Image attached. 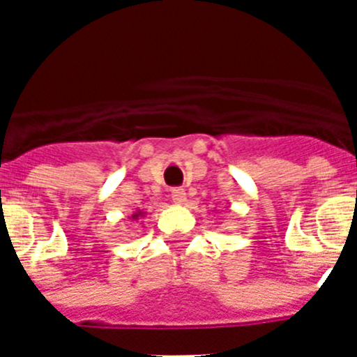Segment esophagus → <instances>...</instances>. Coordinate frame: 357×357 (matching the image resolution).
<instances>
[{"label": "esophagus", "mask_w": 357, "mask_h": 357, "mask_svg": "<svg viewBox=\"0 0 357 357\" xmlns=\"http://www.w3.org/2000/svg\"><path fill=\"white\" fill-rule=\"evenodd\" d=\"M185 191L184 189H181V188H175V189H172V200L175 202L176 206H182V204H184L185 202Z\"/></svg>", "instance_id": "34e87169"}]
</instances>
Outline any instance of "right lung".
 <instances>
[{"label": "right lung", "mask_w": 357, "mask_h": 357, "mask_svg": "<svg viewBox=\"0 0 357 357\" xmlns=\"http://www.w3.org/2000/svg\"><path fill=\"white\" fill-rule=\"evenodd\" d=\"M144 216H146V213L141 209H137L134 214H132V216H128V220H132V222H139L141 218H144Z\"/></svg>", "instance_id": "1"}]
</instances>
